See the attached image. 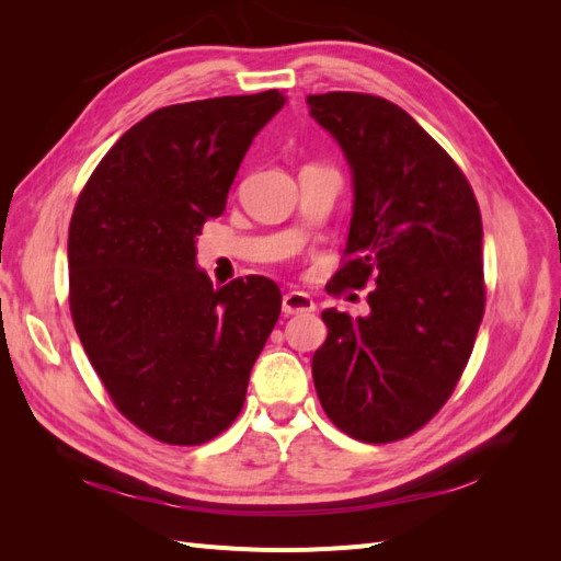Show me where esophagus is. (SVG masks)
Segmentation results:
<instances>
[{
	"label": "esophagus",
	"instance_id": "esophagus-1",
	"mask_svg": "<svg viewBox=\"0 0 561 561\" xmlns=\"http://www.w3.org/2000/svg\"><path fill=\"white\" fill-rule=\"evenodd\" d=\"M316 309L313 299L307 295V293H299V290H293L283 295V313L285 316H295V313H311Z\"/></svg>",
	"mask_w": 561,
	"mask_h": 561
}]
</instances>
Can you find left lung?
<instances>
[{
	"mask_svg": "<svg viewBox=\"0 0 561 561\" xmlns=\"http://www.w3.org/2000/svg\"><path fill=\"white\" fill-rule=\"evenodd\" d=\"M342 147L353 215L330 290L377 287L369 313L322 311L313 383L336 428L393 443L447 402L484 313L482 217L466 175L402 107L367 93L309 95Z\"/></svg>",
	"mask_w": 561,
	"mask_h": 561,
	"instance_id": "8db88e82",
	"label": "left lung"
}]
</instances>
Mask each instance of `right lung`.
I'll use <instances>...</instances> for the list:
<instances>
[{
    "label": "right lung",
    "mask_w": 561,
    "mask_h": 561,
    "mask_svg": "<svg viewBox=\"0 0 561 561\" xmlns=\"http://www.w3.org/2000/svg\"><path fill=\"white\" fill-rule=\"evenodd\" d=\"M285 100L264 91L151 112L77 201L67 239L77 334L118 412L161 443L201 445L231 426L280 316L271 278L215 287L196 236L225 213L254 135Z\"/></svg>",
    "instance_id": "add662e5"
}]
</instances>
